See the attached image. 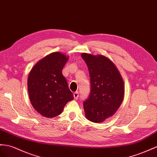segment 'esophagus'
Wrapping results in <instances>:
<instances>
[{"instance_id": "1", "label": "esophagus", "mask_w": 157, "mask_h": 157, "mask_svg": "<svg viewBox=\"0 0 157 157\" xmlns=\"http://www.w3.org/2000/svg\"><path fill=\"white\" fill-rule=\"evenodd\" d=\"M74 99H78L79 98V92L78 91H75V93L74 94Z\"/></svg>"}]
</instances>
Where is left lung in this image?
<instances>
[{
  "instance_id": "left-lung-1",
  "label": "left lung",
  "mask_w": 157,
  "mask_h": 157,
  "mask_svg": "<svg viewBox=\"0 0 157 157\" xmlns=\"http://www.w3.org/2000/svg\"><path fill=\"white\" fill-rule=\"evenodd\" d=\"M90 78V94L83 101L86 118L101 123L113 115L124 97V83L117 68L107 57L82 53Z\"/></svg>"
}]
</instances>
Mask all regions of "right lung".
Wrapping results in <instances>:
<instances>
[{"mask_svg":"<svg viewBox=\"0 0 157 157\" xmlns=\"http://www.w3.org/2000/svg\"><path fill=\"white\" fill-rule=\"evenodd\" d=\"M68 57L54 52L36 64L28 78L30 102L39 113L52 118L62 113L66 103L74 99L62 70Z\"/></svg>","mask_w":157,"mask_h":157,"instance_id":"add662e5","label":"right lung"}]
</instances>
